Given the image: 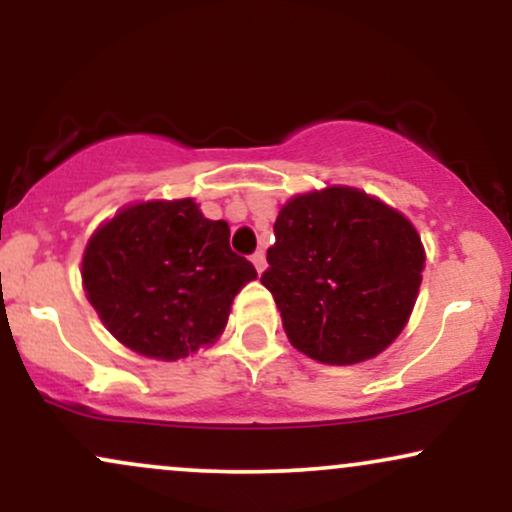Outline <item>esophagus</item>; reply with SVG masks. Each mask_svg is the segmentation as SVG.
Returning a JSON list of instances; mask_svg holds the SVG:
<instances>
[{
  "instance_id": "1",
  "label": "esophagus",
  "mask_w": 512,
  "mask_h": 512,
  "mask_svg": "<svg viewBox=\"0 0 512 512\" xmlns=\"http://www.w3.org/2000/svg\"><path fill=\"white\" fill-rule=\"evenodd\" d=\"M250 260H252V264H255L257 274H262V272H264V267H267V257H264V252H262V250H257L255 255L250 257Z\"/></svg>"
}]
</instances>
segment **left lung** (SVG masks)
I'll use <instances>...</instances> for the list:
<instances>
[{
    "label": "left lung",
    "instance_id": "8db88e82",
    "mask_svg": "<svg viewBox=\"0 0 512 512\" xmlns=\"http://www.w3.org/2000/svg\"><path fill=\"white\" fill-rule=\"evenodd\" d=\"M274 236L262 284L298 351L351 366L395 342L426 260L409 219L356 187L334 185L289 199Z\"/></svg>",
    "mask_w": 512,
    "mask_h": 512
}]
</instances>
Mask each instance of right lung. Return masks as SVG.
Masks as SVG:
<instances>
[{
    "label": "right lung",
    "instance_id": "obj_1",
    "mask_svg": "<svg viewBox=\"0 0 512 512\" xmlns=\"http://www.w3.org/2000/svg\"><path fill=\"white\" fill-rule=\"evenodd\" d=\"M226 221L195 199L139 202L105 221L84 250L81 279L98 317L137 354L178 361L226 327L255 267L228 245Z\"/></svg>",
    "mask_w": 512,
    "mask_h": 512
}]
</instances>
